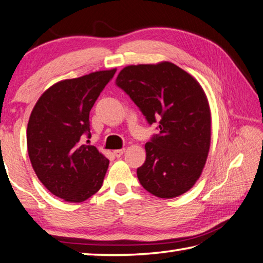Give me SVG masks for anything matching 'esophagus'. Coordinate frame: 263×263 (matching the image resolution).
Here are the masks:
<instances>
[{
  "label": "esophagus",
  "instance_id": "1",
  "mask_svg": "<svg viewBox=\"0 0 263 263\" xmlns=\"http://www.w3.org/2000/svg\"><path fill=\"white\" fill-rule=\"evenodd\" d=\"M123 153H125V148H120V150L113 151V155H115L117 158H120Z\"/></svg>",
  "mask_w": 263,
  "mask_h": 263
}]
</instances>
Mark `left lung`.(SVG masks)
<instances>
[{"label":"left lung","instance_id":"1","mask_svg":"<svg viewBox=\"0 0 263 263\" xmlns=\"http://www.w3.org/2000/svg\"><path fill=\"white\" fill-rule=\"evenodd\" d=\"M117 86L150 125L159 121L160 133L145 144V162L137 168L142 186L166 199L189 191L211 146V108L200 83L175 64L160 62L123 67Z\"/></svg>","mask_w":263,"mask_h":263}]
</instances>
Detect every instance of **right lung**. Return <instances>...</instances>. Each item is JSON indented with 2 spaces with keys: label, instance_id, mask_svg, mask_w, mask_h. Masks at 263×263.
Returning a JSON list of instances; mask_svg holds the SVG:
<instances>
[{
  "label": "right lung",
  "instance_id": "obj_1",
  "mask_svg": "<svg viewBox=\"0 0 263 263\" xmlns=\"http://www.w3.org/2000/svg\"><path fill=\"white\" fill-rule=\"evenodd\" d=\"M117 68L66 79L49 87L34 105L27 125V150L37 178L52 195L82 202L101 189L107 158L81 142L89 112Z\"/></svg>",
  "mask_w": 263,
  "mask_h": 263
}]
</instances>
